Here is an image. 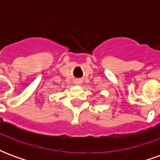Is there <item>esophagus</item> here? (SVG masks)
Returning <instances> with one entry per match:
<instances>
[{
	"label": "esophagus",
	"instance_id": "obj_1",
	"mask_svg": "<svg viewBox=\"0 0 160 160\" xmlns=\"http://www.w3.org/2000/svg\"><path fill=\"white\" fill-rule=\"evenodd\" d=\"M80 81H77L76 83H77V84H80Z\"/></svg>",
	"mask_w": 160,
	"mask_h": 160
}]
</instances>
